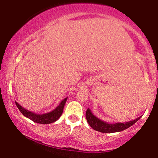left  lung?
<instances>
[{
    "label": "left lung",
    "instance_id": "8db88e82",
    "mask_svg": "<svg viewBox=\"0 0 158 158\" xmlns=\"http://www.w3.org/2000/svg\"><path fill=\"white\" fill-rule=\"evenodd\" d=\"M85 117L88 123L94 130L102 133H114L119 132L132 126L142 117V116L128 122L109 123L100 119L92 113L90 109H88L86 111Z\"/></svg>",
    "mask_w": 158,
    "mask_h": 158
}]
</instances>
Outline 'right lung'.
<instances>
[{"label":"right lung","mask_w":158,"mask_h":158,"mask_svg":"<svg viewBox=\"0 0 158 158\" xmlns=\"http://www.w3.org/2000/svg\"><path fill=\"white\" fill-rule=\"evenodd\" d=\"M67 99H68V97L64 98L63 100L60 102V104L58 105L55 109H53L52 111L42 114L34 113L33 111L26 109L25 108H23L21 106V105H19V103H17L16 101H15V103H16V106L18 107L19 111H20L21 112V114L27 118H29V119H31L34 122L38 123V124H47L56 122V121L61 116L62 112H63V109L64 104H65L67 101Z\"/></svg>","instance_id":"1"}]
</instances>
